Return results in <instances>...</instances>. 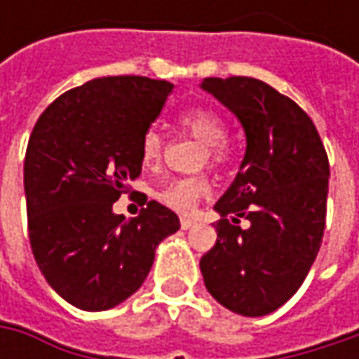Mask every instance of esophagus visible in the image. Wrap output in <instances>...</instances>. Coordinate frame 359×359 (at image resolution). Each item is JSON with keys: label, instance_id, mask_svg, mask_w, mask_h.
Masks as SVG:
<instances>
[{"label": "esophagus", "instance_id": "34e87169", "mask_svg": "<svg viewBox=\"0 0 359 359\" xmlns=\"http://www.w3.org/2000/svg\"><path fill=\"white\" fill-rule=\"evenodd\" d=\"M180 224H182V229H189L194 224H196V222H194V219H189V217H182V222H180Z\"/></svg>", "mask_w": 359, "mask_h": 359}]
</instances>
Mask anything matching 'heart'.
<instances>
[{"instance_id":"heart-1","label":"heart","mask_w":359,"mask_h":359,"mask_svg":"<svg viewBox=\"0 0 359 359\" xmlns=\"http://www.w3.org/2000/svg\"><path fill=\"white\" fill-rule=\"evenodd\" d=\"M180 126L196 140L203 144V154H201L200 165L205 161L212 165H219L226 161V123L215 111L208 107H194L187 109L180 116ZM165 140L161 131L156 128H149L142 137V159L145 163H156L163 156ZM210 191V180L205 175H194V177H184V180H173L170 184L161 187L158 191V200L168 205L170 210L177 214H189L194 205L200 198H203Z\"/></svg>"}]
</instances>
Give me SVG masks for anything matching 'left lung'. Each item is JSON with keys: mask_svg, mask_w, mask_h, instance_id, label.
<instances>
[{"mask_svg": "<svg viewBox=\"0 0 359 359\" xmlns=\"http://www.w3.org/2000/svg\"><path fill=\"white\" fill-rule=\"evenodd\" d=\"M201 88L245 131L233 184L217 200L215 245L201 255L205 287L228 310L266 316L304 283L325 229L330 161L311 118L255 77H208ZM241 217L250 228L241 230Z\"/></svg>", "mask_w": 359, "mask_h": 359, "instance_id": "left-lung-1", "label": "left lung"}]
</instances>
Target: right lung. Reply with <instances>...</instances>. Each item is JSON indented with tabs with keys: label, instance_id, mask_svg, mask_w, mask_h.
I'll return each mask as SVG.
<instances>
[{
	"label": "right lung",
	"instance_id": "1",
	"mask_svg": "<svg viewBox=\"0 0 359 359\" xmlns=\"http://www.w3.org/2000/svg\"><path fill=\"white\" fill-rule=\"evenodd\" d=\"M172 90L163 79L97 77L35 121L23 163L29 243L49 285L79 310H109L137 292L159 241L180 229L154 200L128 222L111 212L142 173V137Z\"/></svg>",
	"mask_w": 359,
	"mask_h": 359
}]
</instances>
